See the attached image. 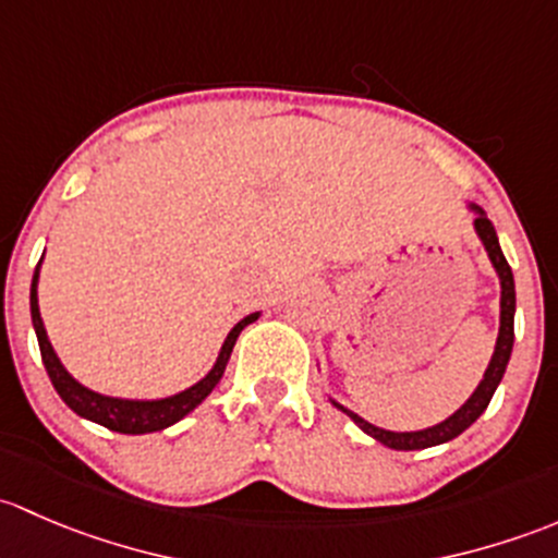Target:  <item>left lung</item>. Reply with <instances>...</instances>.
Masks as SVG:
<instances>
[{
  "label": "left lung",
  "mask_w": 558,
  "mask_h": 558,
  "mask_svg": "<svg viewBox=\"0 0 558 558\" xmlns=\"http://www.w3.org/2000/svg\"><path fill=\"white\" fill-rule=\"evenodd\" d=\"M470 209L475 211V222H473L475 233H478V239L484 241L486 255H489L494 271H497L499 287H502V295H499L497 347H494V354L489 360V367H486L484 378H481V384L475 387V392L468 398V403L459 408V411H453L449 418H444L440 424H435V427L416 429V433H392V429H381V427H376V424L365 422L363 416H357L354 411H349V408H343L341 403H336V400H332V405H336L338 411L347 413V416L352 418V422L357 424L363 433L371 435V438H376L378 444H384L387 449H395V451L429 449V446L449 444V440L457 438V435H462L464 429H468L470 424H473L475 418H478L481 413L486 411V405H489L494 389H497L499 381H502L505 367H508V360H510V352H513V314H515L513 271H510L508 260H505L502 250H499L497 231H494L489 217H486L484 209H481V206H475V204H470Z\"/></svg>",
  "instance_id": "left-lung-1"
}]
</instances>
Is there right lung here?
Masks as SVG:
<instances>
[{"label": "right lung", "mask_w": 558, "mask_h": 558, "mask_svg": "<svg viewBox=\"0 0 558 558\" xmlns=\"http://www.w3.org/2000/svg\"><path fill=\"white\" fill-rule=\"evenodd\" d=\"M37 281H39V266L34 268L32 295H28V303H32V322H34V332H37L39 352H43L45 371H48L56 392L61 395V400H64V403L72 408L74 413H77V416L88 418V422H96V424H101V427L112 429V433H123V435L158 433V429L171 427V424L180 422L182 416H187L195 405L204 403L206 395H209L211 389L220 384L222 373H226V365H228V360H231L233 347H236L239 332L260 317V312H255V314H250V317L236 322V327L228 332L226 343H222L220 354H217L215 367H211V371L206 373L198 384H193V387H187V389H182V392L171 395V398H160V400L107 398V395H99V392H94V389L83 387L80 381H74V378L69 376L66 367L61 365L59 354L53 352V347H50V341H48V332H45L43 317H39Z\"/></svg>", "instance_id": "obj_1"}]
</instances>
